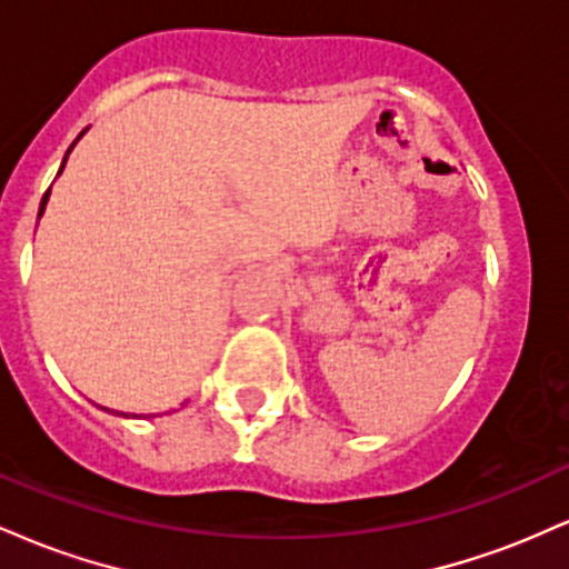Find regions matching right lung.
I'll list each match as a JSON object with an SVG mask.
<instances>
[{
    "mask_svg": "<svg viewBox=\"0 0 569 569\" xmlns=\"http://www.w3.org/2000/svg\"><path fill=\"white\" fill-rule=\"evenodd\" d=\"M82 136V133H80ZM80 136H77V139H80ZM77 143V141H74ZM74 143H71V147H69V152H71V149H74ZM69 152H67V158H69ZM67 158H63V166H67ZM63 166H61V171H63ZM61 171H58V173H61ZM48 198H50V189H48V192H44V198H42V202H39V217H42V213H44V206H48ZM103 409V407H101ZM107 411H112V409H107ZM120 415L122 417H128L126 415V411H120ZM136 417V415H133Z\"/></svg>",
    "mask_w": 569,
    "mask_h": 569,
    "instance_id": "right-lung-1",
    "label": "right lung"
}]
</instances>
